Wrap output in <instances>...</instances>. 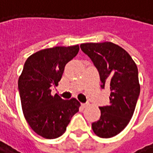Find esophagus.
I'll return each mask as SVG.
<instances>
[{
	"mask_svg": "<svg viewBox=\"0 0 153 153\" xmlns=\"http://www.w3.org/2000/svg\"><path fill=\"white\" fill-rule=\"evenodd\" d=\"M81 106H83V108H85V107H87V106H88V104H85V103H82V104H81Z\"/></svg>",
	"mask_w": 153,
	"mask_h": 153,
	"instance_id": "1",
	"label": "esophagus"
}]
</instances>
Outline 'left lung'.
Here are the masks:
<instances>
[{
    "mask_svg": "<svg viewBox=\"0 0 153 153\" xmlns=\"http://www.w3.org/2000/svg\"><path fill=\"white\" fill-rule=\"evenodd\" d=\"M80 48L98 70L101 88L111 90L110 105L99 107L101 116L92 128L100 138H111L127 126L134 112L140 93L138 68L125 49L111 42L83 43Z\"/></svg>",
    "mask_w": 153,
    "mask_h": 153,
    "instance_id": "8db88e82",
    "label": "left lung"
}]
</instances>
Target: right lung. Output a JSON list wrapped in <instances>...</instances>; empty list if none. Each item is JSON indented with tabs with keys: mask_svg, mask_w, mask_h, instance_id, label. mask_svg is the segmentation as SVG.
I'll return each mask as SVG.
<instances>
[{
	"mask_svg": "<svg viewBox=\"0 0 153 153\" xmlns=\"http://www.w3.org/2000/svg\"><path fill=\"white\" fill-rule=\"evenodd\" d=\"M79 51V45L47 48L25 61L18 81L22 110L32 129L42 138L61 136L72 116L79 111L80 103L77 99L64 100L57 94H51V87L58 85L65 65Z\"/></svg>",
	"mask_w": 153,
	"mask_h": 153,
	"instance_id": "right-lung-1",
	"label": "right lung"
}]
</instances>
